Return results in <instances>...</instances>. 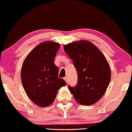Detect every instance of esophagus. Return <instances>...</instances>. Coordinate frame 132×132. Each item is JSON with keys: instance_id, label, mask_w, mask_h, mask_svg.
Instances as JSON below:
<instances>
[{"instance_id": "34e87169", "label": "esophagus", "mask_w": 132, "mask_h": 132, "mask_svg": "<svg viewBox=\"0 0 132 132\" xmlns=\"http://www.w3.org/2000/svg\"><path fill=\"white\" fill-rule=\"evenodd\" d=\"M64 80L66 81V83H68V77H65L64 78Z\"/></svg>"}]
</instances>
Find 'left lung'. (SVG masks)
<instances>
[{"mask_svg": "<svg viewBox=\"0 0 132 132\" xmlns=\"http://www.w3.org/2000/svg\"><path fill=\"white\" fill-rule=\"evenodd\" d=\"M65 52L72 60L78 76L76 86H69L75 100L82 105H91L101 99L111 79L106 58L89 41L81 40L64 46Z\"/></svg>", "mask_w": 132, "mask_h": 132, "instance_id": "left-lung-1", "label": "left lung"}]
</instances>
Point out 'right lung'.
<instances>
[{
  "label": "right lung",
  "instance_id": "add662e5",
  "mask_svg": "<svg viewBox=\"0 0 132 132\" xmlns=\"http://www.w3.org/2000/svg\"><path fill=\"white\" fill-rule=\"evenodd\" d=\"M58 43L46 41L34 48L24 61L21 81L29 99L37 105L45 107L55 99L58 90L66 85L58 78V68L54 58L60 49Z\"/></svg>",
  "mask_w": 132,
  "mask_h": 132
}]
</instances>
